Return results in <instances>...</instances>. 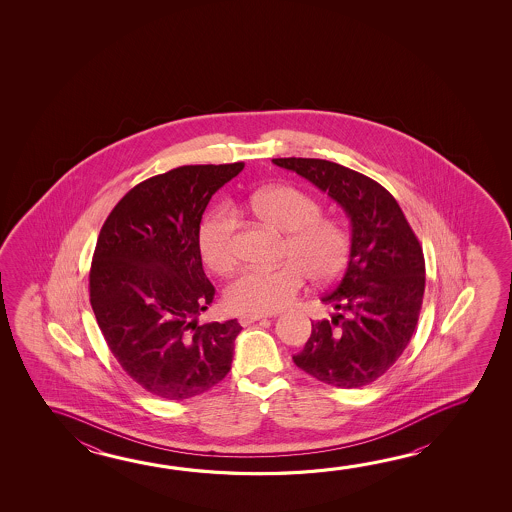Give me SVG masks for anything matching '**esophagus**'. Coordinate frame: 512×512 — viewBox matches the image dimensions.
I'll return each instance as SVG.
<instances>
[{
    "label": "esophagus",
    "instance_id": "obj_1",
    "mask_svg": "<svg viewBox=\"0 0 512 512\" xmlns=\"http://www.w3.org/2000/svg\"><path fill=\"white\" fill-rule=\"evenodd\" d=\"M264 318V314H243V316H239V323L246 327V325H250V323L257 322V320H262Z\"/></svg>",
    "mask_w": 512,
    "mask_h": 512
}]
</instances>
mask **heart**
<instances>
[{
    "label": "heart",
    "instance_id": "obj_1",
    "mask_svg": "<svg viewBox=\"0 0 512 512\" xmlns=\"http://www.w3.org/2000/svg\"><path fill=\"white\" fill-rule=\"evenodd\" d=\"M253 214L286 235L284 259L275 268H246L228 284L226 305L241 314H269L293 302L307 277L332 282L349 259V234L343 226L322 216V205L289 185H271L253 192ZM237 214L230 205L214 208L199 226L198 244L208 268L230 273L237 262Z\"/></svg>",
    "mask_w": 512,
    "mask_h": 512
}]
</instances>
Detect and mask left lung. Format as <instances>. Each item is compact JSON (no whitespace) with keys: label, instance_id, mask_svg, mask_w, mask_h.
Listing matches in <instances>:
<instances>
[{"label":"left lung","instance_id":"left-lung-1","mask_svg":"<svg viewBox=\"0 0 512 512\" xmlns=\"http://www.w3.org/2000/svg\"><path fill=\"white\" fill-rule=\"evenodd\" d=\"M327 192L350 219L347 268L322 302L336 313L311 322V338L293 356L298 368L325 385H370L410 343L424 296V255L394 196L377 181L340 163L275 158Z\"/></svg>","mask_w":512,"mask_h":512}]
</instances>
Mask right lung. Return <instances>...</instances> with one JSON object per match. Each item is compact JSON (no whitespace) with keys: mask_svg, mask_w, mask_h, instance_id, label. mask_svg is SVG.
Wrapping results in <instances>:
<instances>
[{"mask_svg":"<svg viewBox=\"0 0 512 512\" xmlns=\"http://www.w3.org/2000/svg\"><path fill=\"white\" fill-rule=\"evenodd\" d=\"M244 163L183 165L138 183L111 210L90 269V302L109 350L149 394H205L232 367L237 320L198 323L216 287L203 271L199 223Z\"/></svg>","mask_w":512,"mask_h":512,"instance_id":"right-lung-1","label":"right lung"}]
</instances>
